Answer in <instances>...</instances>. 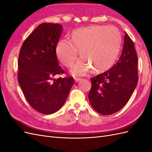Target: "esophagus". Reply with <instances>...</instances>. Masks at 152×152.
I'll return each instance as SVG.
<instances>
[{"label":"esophagus","mask_w":152,"mask_h":152,"mask_svg":"<svg viewBox=\"0 0 152 152\" xmlns=\"http://www.w3.org/2000/svg\"><path fill=\"white\" fill-rule=\"evenodd\" d=\"M80 80H82V79H80V78H75V82H79Z\"/></svg>","instance_id":"esophagus-1"}]
</instances>
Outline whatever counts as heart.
Wrapping results in <instances>:
<instances>
[{
  "label": "heart",
  "mask_w": 152,
  "mask_h": 152,
  "mask_svg": "<svg viewBox=\"0 0 152 152\" xmlns=\"http://www.w3.org/2000/svg\"><path fill=\"white\" fill-rule=\"evenodd\" d=\"M70 41H59L56 56L63 65L70 68L77 58L82 57L72 72L77 76L84 75L91 69L93 73L108 70L115 62L122 45L121 34L115 27L94 25L73 30Z\"/></svg>",
  "instance_id": "heart-1"
}]
</instances>
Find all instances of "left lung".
Returning <instances> with one entry per match:
<instances>
[{
    "mask_svg": "<svg viewBox=\"0 0 152 152\" xmlns=\"http://www.w3.org/2000/svg\"><path fill=\"white\" fill-rule=\"evenodd\" d=\"M91 80L92 87L88 97L97 112L108 115L118 112L127 103L136 87L138 75L134 45L126 33L118 62Z\"/></svg>",
    "mask_w": 152,
    "mask_h": 152,
    "instance_id": "8db88e82",
    "label": "left lung"
}]
</instances>
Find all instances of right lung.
Segmentation results:
<instances>
[{"label":"right lung","instance_id":"add662e5","mask_svg":"<svg viewBox=\"0 0 152 152\" xmlns=\"http://www.w3.org/2000/svg\"><path fill=\"white\" fill-rule=\"evenodd\" d=\"M62 31L58 23L39 25L24 41L19 54L18 82L31 107L43 114L60 109L74 84L72 77L54 79L65 73L56 53Z\"/></svg>","mask_w":152,"mask_h":152}]
</instances>
